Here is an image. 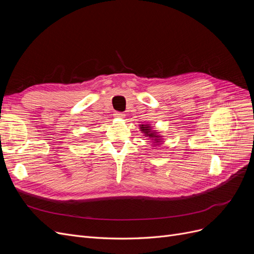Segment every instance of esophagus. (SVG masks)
Masks as SVG:
<instances>
[{
  "instance_id": "34e87169",
  "label": "esophagus",
  "mask_w": 254,
  "mask_h": 254,
  "mask_svg": "<svg viewBox=\"0 0 254 254\" xmlns=\"http://www.w3.org/2000/svg\"><path fill=\"white\" fill-rule=\"evenodd\" d=\"M114 115H115V118H119V119H124L125 118V114L123 112H119V111L115 112Z\"/></svg>"
}]
</instances>
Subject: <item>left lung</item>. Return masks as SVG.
<instances>
[{"label":"left lung","mask_w":254,"mask_h":254,"mask_svg":"<svg viewBox=\"0 0 254 254\" xmlns=\"http://www.w3.org/2000/svg\"><path fill=\"white\" fill-rule=\"evenodd\" d=\"M142 131L145 133V136H148V137H152V140H155L156 143L161 142L160 141V135H156L155 131H151V129L148 125H140Z\"/></svg>","instance_id":"left-lung-1"}]
</instances>
